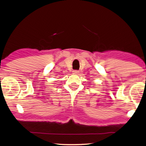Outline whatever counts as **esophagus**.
I'll use <instances>...</instances> for the list:
<instances>
[{"mask_svg":"<svg viewBox=\"0 0 146 146\" xmlns=\"http://www.w3.org/2000/svg\"><path fill=\"white\" fill-rule=\"evenodd\" d=\"M73 74H78L79 73V71H78V70H74L73 71Z\"/></svg>","mask_w":146,"mask_h":146,"instance_id":"34e87169","label":"esophagus"}]
</instances>
